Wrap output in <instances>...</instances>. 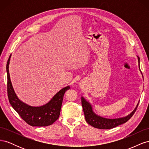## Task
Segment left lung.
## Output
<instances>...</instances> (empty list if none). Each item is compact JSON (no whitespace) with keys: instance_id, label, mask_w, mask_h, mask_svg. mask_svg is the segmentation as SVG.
Here are the masks:
<instances>
[{"instance_id":"obj_1","label":"left lung","mask_w":149,"mask_h":149,"mask_svg":"<svg viewBox=\"0 0 149 149\" xmlns=\"http://www.w3.org/2000/svg\"><path fill=\"white\" fill-rule=\"evenodd\" d=\"M137 59L139 62V70L141 72V69H140V58L139 56H137ZM141 74H142V73ZM142 78L143 79V76ZM139 102L137 103L136 107H135V109L127 116L119 118L109 119L104 118V117L100 116L96 114L93 111V108L91 104L86 100L83 96L81 97V104L86 121L89 125L93 126V127L100 129H110L116 127L119 125L125 123L126 122L128 121L131 118V117L135 113L139 105Z\"/></svg>"}]
</instances>
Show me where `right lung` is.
<instances>
[{
    "instance_id": "obj_1",
    "label": "right lung",
    "mask_w": 149,
    "mask_h": 149,
    "mask_svg": "<svg viewBox=\"0 0 149 149\" xmlns=\"http://www.w3.org/2000/svg\"><path fill=\"white\" fill-rule=\"evenodd\" d=\"M10 55L6 66L7 74V93L10 104L15 111L26 123L31 126H48L58 119L60 114L65 93L70 88L68 86L60 90L45 104L33 106L27 104L18 97L13 89L9 74Z\"/></svg>"
}]
</instances>
